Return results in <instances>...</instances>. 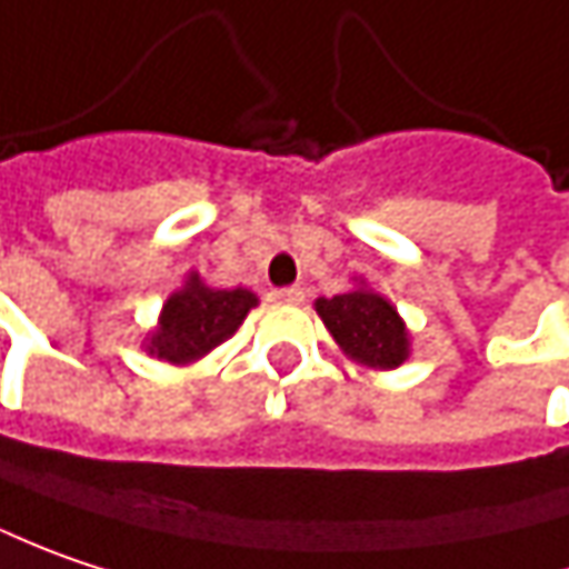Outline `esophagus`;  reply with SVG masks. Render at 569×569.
Listing matches in <instances>:
<instances>
[{
	"mask_svg": "<svg viewBox=\"0 0 569 569\" xmlns=\"http://www.w3.org/2000/svg\"><path fill=\"white\" fill-rule=\"evenodd\" d=\"M271 298L281 300V303H300V300H303V288H281V291H274Z\"/></svg>",
	"mask_w": 569,
	"mask_h": 569,
	"instance_id": "esophagus-1",
	"label": "esophagus"
}]
</instances>
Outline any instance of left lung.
<instances>
[{
	"instance_id": "1",
	"label": "left lung",
	"mask_w": 569,
	"mask_h": 569,
	"mask_svg": "<svg viewBox=\"0 0 569 569\" xmlns=\"http://www.w3.org/2000/svg\"><path fill=\"white\" fill-rule=\"evenodd\" d=\"M356 288L336 298H317L313 310L342 349V356L368 371H393L410 361L412 342L400 310L375 291L365 278H352Z\"/></svg>"
}]
</instances>
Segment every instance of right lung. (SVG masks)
<instances>
[{
	"label": "right lung",
	"instance_id": "right-lung-1",
	"mask_svg": "<svg viewBox=\"0 0 569 569\" xmlns=\"http://www.w3.org/2000/svg\"><path fill=\"white\" fill-rule=\"evenodd\" d=\"M252 307H259L256 291L211 288L198 271H188L186 284L162 303L157 327L143 336V349L176 368L194 365L223 346Z\"/></svg>",
	"mask_w": 569,
	"mask_h": 569
}]
</instances>
